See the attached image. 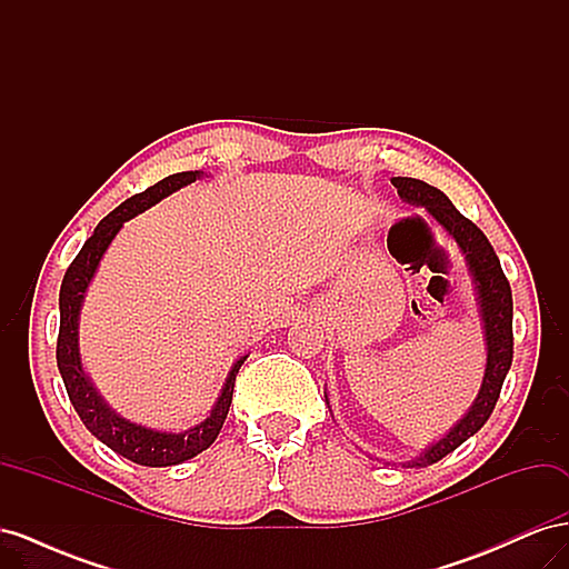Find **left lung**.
Here are the masks:
<instances>
[{"label":"left lung","mask_w":569,"mask_h":569,"mask_svg":"<svg viewBox=\"0 0 569 569\" xmlns=\"http://www.w3.org/2000/svg\"><path fill=\"white\" fill-rule=\"evenodd\" d=\"M391 184L396 187L401 199L412 206H422L456 239V244L465 253V261H468V268L472 272L487 339L485 380H481V389L470 410L465 412L462 420L443 439L429 446L418 458L403 462L406 468H427V465L449 456L462 441L477 435L493 412L498 393H501L503 380L512 363V291L503 274L501 261H498L485 232L472 220L465 218L441 189L416 178H391Z\"/></svg>","instance_id":"left-lung-1"}]
</instances>
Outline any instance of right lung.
Returning <instances> with one entry per match:
<instances>
[{
    "instance_id": "add662e5",
    "label": "right lung",
    "mask_w": 569,
    "mask_h": 569,
    "mask_svg": "<svg viewBox=\"0 0 569 569\" xmlns=\"http://www.w3.org/2000/svg\"><path fill=\"white\" fill-rule=\"evenodd\" d=\"M201 176H203L201 170H187V173L168 176L161 182L144 189V192L134 194L120 203L118 209H113L104 220L99 222L92 237L82 244L80 253L73 258V263L68 266L61 282V291H59L61 322H59V339H57V366L63 377L68 399H71L82 425L88 427L101 443H107L111 451L137 465H147V468H168V465L184 462L209 449V446L216 441V437L220 435L222 422L228 418L232 391H234V377L239 368H242L247 356L239 358L232 366L226 387H222L209 418L178 435L161 432V429H151V427L120 418L92 387L90 377L82 370L80 351H78L80 308H82L84 291H88L94 278L101 256H104V251L113 242L118 230L123 228V222L134 218L137 213L147 211L149 206L159 203L163 197L173 194L176 189L194 182Z\"/></svg>"
}]
</instances>
